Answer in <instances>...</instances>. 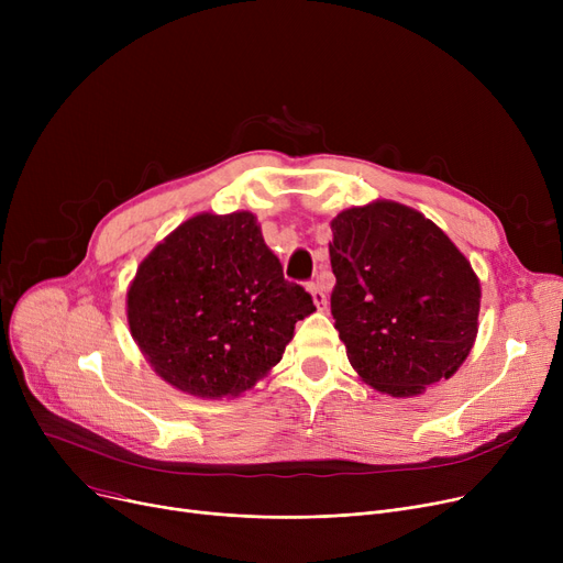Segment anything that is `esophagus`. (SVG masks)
Returning a JSON list of instances; mask_svg holds the SVG:
<instances>
[{
  "instance_id": "34e87169",
  "label": "esophagus",
  "mask_w": 563,
  "mask_h": 563,
  "mask_svg": "<svg viewBox=\"0 0 563 563\" xmlns=\"http://www.w3.org/2000/svg\"><path fill=\"white\" fill-rule=\"evenodd\" d=\"M308 291L312 294V301H314V306H317L319 310H327L329 299H327V294H323V289L319 287V283H310V285H308Z\"/></svg>"
}]
</instances>
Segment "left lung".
I'll use <instances>...</instances> for the list:
<instances>
[{
  "label": "left lung",
  "instance_id": "left-lung-1",
  "mask_svg": "<svg viewBox=\"0 0 563 563\" xmlns=\"http://www.w3.org/2000/svg\"><path fill=\"white\" fill-rule=\"evenodd\" d=\"M331 230V312L351 367L390 397L452 378L479 331L482 285L467 257L395 200L349 207Z\"/></svg>",
  "mask_w": 563,
  "mask_h": 563
}]
</instances>
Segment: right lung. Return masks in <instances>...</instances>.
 <instances>
[{"mask_svg":"<svg viewBox=\"0 0 563 563\" xmlns=\"http://www.w3.org/2000/svg\"><path fill=\"white\" fill-rule=\"evenodd\" d=\"M310 294L287 283L253 212H200L143 257L130 333L157 376L200 399L240 397L283 358Z\"/></svg>","mask_w":563,"mask_h":563,"instance_id":"add662e5","label":"right lung"}]
</instances>
